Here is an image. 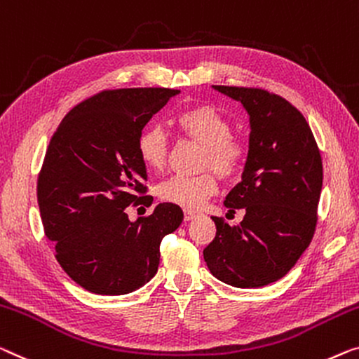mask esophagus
I'll list each match as a JSON object with an SVG mask.
<instances>
[{"label":"esophagus","mask_w":359,"mask_h":359,"mask_svg":"<svg viewBox=\"0 0 359 359\" xmlns=\"http://www.w3.org/2000/svg\"><path fill=\"white\" fill-rule=\"evenodd\" d=\"M195 216H196L195 211H190V210L185 211V221H191V219H194Z\"/></svg>","instance_id":"esophagus-1"}]
</instances>
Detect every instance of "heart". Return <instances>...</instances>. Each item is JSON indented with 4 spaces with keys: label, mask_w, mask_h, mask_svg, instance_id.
I'll return each mask as SVG.
<instances>
[{
    "label": "heart",
    "mask_w": 359,
    "mask_h": 359,
    "mask_svg": "<svg viewBox=\"0 0 359 359\" xmlns=\"http://www.w3.org/2000/svg\"><path fill=\"white\" fill-rule=\"evenodd\" d=\"M180 132L191 140L205 147L203 165L212 168L221 177H233L242 170L245 148L231 137L232 127L226 117L212 106H194L182 111L175 119ZM138 156L149 170H161L168 163L169 138L164 128L149 126L143 128L137 142ZM217 191V182L212 174L196 177L172 175L158 187V195L163 201L196 210Z\"/></svg>",
    "instance_id": "1"
}]
</instances>
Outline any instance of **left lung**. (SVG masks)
Returning <instances> with one entry per match:
<instances>
[{
    "mask_svg": "<svg viewBox=\"0 0 359 359\" xmlns=\"http://www.w3.org/2000/svg\"><path fill=\"white\" fill-rule=\"evenodd\" d=\"M212 88L242 103L250 137L242 180L224 201L245 217L235 226L212 217L216 237L203 256L227 285L264 287L282 279L311 243L323 161L306 119L287 100L259 88Z\"/></svg>",
    "mask_w": 359,
    "mask_h": 359,
    "instance_id": "obj_1",
    "label": "left lung"
}]
</instances>
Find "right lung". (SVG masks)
Wrapping results in <instances>:
<instances>
[{
	"instance_id": "obj_1",
	"label": "right lung",
	"mask_w": 359,
	"mask_h": 359,
	"mask_svg": "<svg viewBox=\"0 0 359 359\" xmlns=\"http://www.w3.org/2000/svg\"><path fill=\"white\" fill-rule=\"evenodd\" d=\"M180 90L101 92L64 117L46 149L39 206L46 238L71 279L98 295H126L158 272L159 245L184 221L172 203L130 221L126 208L148 203L138 137Z\"/></svg>"
}]
</instances>
